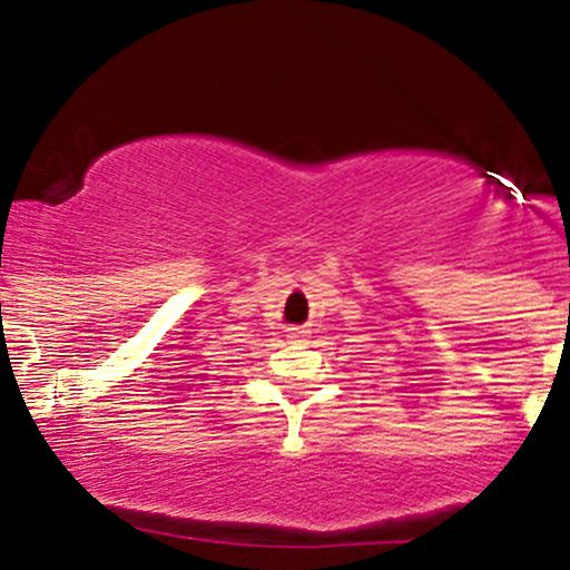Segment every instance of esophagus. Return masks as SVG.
Returning <instances> with one entry per match:
<instances>
[{
    "label": "esophagus",
    "instance_id": "1",
    "mask_svg": "<svg viewBox=\"0 0 570 570\" xmlns=\"http://www.w3.org/2000/svg\"><path fill=\"white\" fill-rule=\"evenodd\" d=\"M307 332L311 330H305V326H289V330H286V337L299 340V337H307Z\"/></svg>",
    "mask_w": 570,
    "mask_h": 570
}]
</instances>
